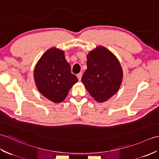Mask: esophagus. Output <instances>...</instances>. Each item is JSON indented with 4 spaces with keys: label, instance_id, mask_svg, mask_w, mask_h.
Segmentation results:
<instances>
[{
    "label": "esophagus",
    "instance_id": "esophagus-1",
    "mask_svg": "<svg viewBox=\"0 0 159 159\" xmlns=\"http://www.w3.org/2000/svg\"><path fill=\"white\" fill-rule=\"evenodd\" d=\"M76 76H77V78H78V79H79V80L80 81V80H81V77H82V73L80 72V73H79V74H78L77 75H76Z\"/></svg>",
    "mask_w": 159,
    "mask_h": 159
}]
</instances>
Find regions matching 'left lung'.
I'll return each mask as SVG.
<instances>
[{"instance_id": "1", "label": "left lung", "mask_w": 159, "mask_h": 159, "mask_svg": "<svg viewBox=\"0 0 159 159\" xmlns=\"http://www.w3.org/2000/svg\"><path fill=\"white\" fill-rule=\"evenodd\" d=\"M87 68L82 83L97 102H104L119 91L123 79V70L114 54L102 46L87 55Z\"/></svg>"}]
</instances>
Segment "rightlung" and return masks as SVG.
Instances as JSON below:
<instances>
[{
	"mask_svg": "<svg viewBox=\"0 0 159 159\" xmlns=\"http://www.w3.org/2000/svg\"><path fill=\"white\" fill-rule=\"evenodd\" d=\"M34 80L37 89L47 99L59 103L66 99L72 87L78 82L63 50L52 47L43 54L35 65Z\"/></svg>",
	"mask_w": 159,
	"mask_h": 159,
	"instance_id": "add662e5",
	"label": "right lung"
}]
</instances>
